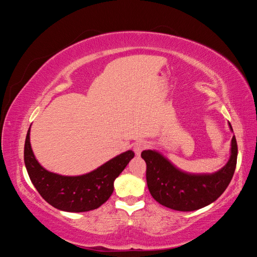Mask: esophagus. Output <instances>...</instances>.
Masks as SVG:
<instances>
[{
    "instance_id": "34e87169",
    "label": "esophagus",
    "mask_w": 257,
    "mask_h": 257,
    "mask_svg": "<svg viewBox=\"0 0 257 257\" xmlns=\"http://www.w3.org/2000/svg\"><path fill=\"white\" fill-rule=\"evenodd\" d=\"M149 148V145H148L147 142L145 141H141V142H137L135 145H134V152L136 155H141L142 152L146 149H148Z\"/></svg>"
}]
</instances>
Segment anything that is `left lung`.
Here are the masks:
<instances>
[{
    "mask_svg": "<svg viewBox=\"0 0 257 257\" xmlns=\"http://www.w3.org/2000/svg\"><path fill=\"white\" fill-rule=\"evenodd\" d=\"M228 124L232 132L230 123ZM237 154L234 135L226 165L213 174H190L177 168L160 152L145 150L142 158L147 164L148 189L158 203L177 211H194L204 208L215 201L226 190L235 173Z\"/></svg>",
    "mask_w": 257,
    "mask_h": 257,
    "instance_id": "1",
    "label": "left lung"
}]
</instances>
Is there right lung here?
Returning <instances> with one entry per match:
<instances>
[{
    "instance_id": "add662e5",
    "label": "right lung",
    "mask_w": 257,
    "mask_h": 257,
    "mask_svg": "<svg viewBox=\"0 0 257 257\" xmlns=\"http://www.w3.org/2000/svg\"><path fill=\"white\" fill-rule=\"evenodd\" d=\"M31 127V126H30ZM135 153L128 150L81 176H62L45 169L35 159L30 143L25 144V164L29 177L41 196L62 211L85 212L102 206L113 192V182Z\"/></svg>"
}]
</instances>
